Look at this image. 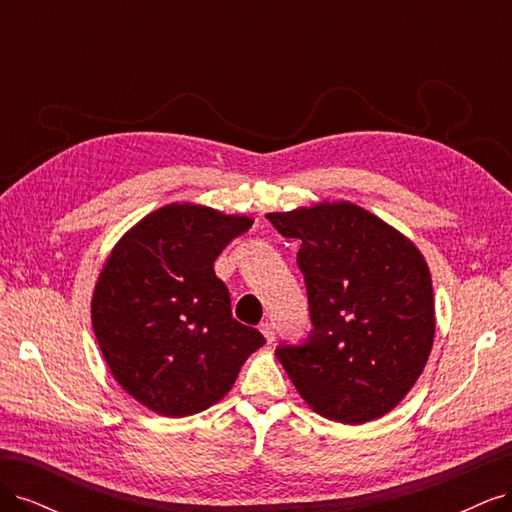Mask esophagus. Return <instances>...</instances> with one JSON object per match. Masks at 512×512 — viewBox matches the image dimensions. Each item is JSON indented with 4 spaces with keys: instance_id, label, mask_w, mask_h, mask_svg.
<instances>
[{
    "instance_id": "esophagus-1",
    "label": "esophagus",
    "mask_w": 512,
    "mask_h": 512,
    "mask_svg": "<svg viewBox=\"0 0 512 512\" xmlns=\"http://www.w3.org/2000/svg\"><path fill=\"white\" fill-rule=\"evenodd\" d=\"M260 333L265 335V339H267V344H273L275 342V327L271 322H260Z\"/></svg>"
}]
</instances>
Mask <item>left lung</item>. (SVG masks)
<instances>
[{
    "label": "left lung",
    "instance_id": "1",
    "mask_svg": "<svg viewBox=\"0 0 512 512\" xmlns=\"http://www.w3.org/2000/svg\"><path fill=\"white\" fill-rule=\"evenodd\" d=\"M299 239L314 331L275 350L305 404L363 425L391 412L423 374L436 335L427 260L397 228L348 200L267 213Z\"/></svg>",
    "mask_w": 512,
    "mask_h": 512
}]
</instances>
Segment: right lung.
I'll return each instance as SVG.
<instances>
[{"mask_svg": "<svg viewBox=\"0 0 512 512\" xmlns=\"http://www.w3.org/2000/svg\"><path fill=\"white\" fill-rule=\"evenodd\" d=\"M252 222L170 203L136 222L104 260L91 324L117 384L151 412L179 418L218 404L265 344L232 318L228 288L213 271Z\"/></svg>", "mask_w": 512, "mask_h": 512, "instance_id": "obj_1", "label": "right lung"}]
</instances>
